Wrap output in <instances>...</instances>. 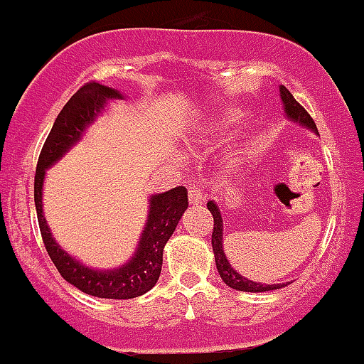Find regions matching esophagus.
I'll return each mask as SVG.
<instances>
[{"instance_id":"obj_1","label":"esophagus","mask_w":364,"mask_h":364,"mask_svg":"<svg viewBox=\"0 0 364 364\" xmlns=\"http://www.w3.org/2000/svg\"><path fill=\"white\" fill-rule=\"evenodd\" d=\"M204 199H206V196H204V192L199 188V186H190L188 188L190 204H200L204 203Z\"/></svg>"}]
</instances>
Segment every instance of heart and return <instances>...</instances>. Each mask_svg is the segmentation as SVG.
<instances>
[{
	"mask_svg": "<svg viewBox=\"0 0 364 364\" xmlns=\"http://www.w3.org/2000/svg\"><path fill=\"white\" fill-rule=\"evenodd\" d=\"M231 124V117H215L210 121H203L190 135V144L192 146H204V144L210 142L211 139L218 135V133L224 132L228 126Z\"/></svg>",
	"mask_w": 364,
	"mask_h": 364,
	"instance_id": "obj_1",
	"label": "heart"
}]
</instances>
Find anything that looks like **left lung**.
I'll list each match as a JSON object with an SVG mask.
<instances>
[{"mask_svg":"<svg viewBox=\"0 0 364 364\" xmlns=\"http://www.w3.org/2000/svg\"><path fill=\"white\" fill-rule=\"evenodd\" d=\"M281 100H283L284 105V112H287L288 119L295 122H301L304 124L306 128L313 129V132L318 133L316 129L315 121L311 119V115L304 110L301 103L291 96V92L288 90L284 85H281ZM208 210L211 211L213 215V232H211V245H213V252H215V263H217V270L220 274L222 281H224L228 287H231L232 290H240V291H252V294H259V291H270V290H279L283 288L284 284H259L254 283V281H249L247 277L240 276L238 272L229 264L228 257H225L224 249H222V229H224V224H222V217L220 211H218L217 204L213 200L208 203Z\"/></svg>","mask_w":364,"mask_h":364,"instance_id":"obj_1","label":"left lung"}]
</instances>
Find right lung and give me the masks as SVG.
<instances>
[{
    "instance_id": "1",
    "label": "right lung",
    "mask_w": 364,
    "mask_h": 364,
    "mask_svg": "<svg viewBox=\"0 0 364 364\" xmlns=\"http://www.w3.org/2000/svg\"><path fill=\"white\" fill-rule=\"evenodd\" d=\"M119 97L122 96L115 88L97 81H88L80 87V90L67 101L63 110L58 114L42 146L33 183L38 228L49 257L67 283L100 299H135L156 284L164 264L165 243L176 231L179 218L188 208L185 186H176L168 192L151 197L149 217L139 249L128 263L115 270L103 272L85 267L80 261L73 259L65 250L60 249L58 243L53 240L51 231L42 215V183H44L46 168L51 167L73 144L81 139L83 129L103 110L108 100H119Z\"/></svg>"
}]
</instances>
